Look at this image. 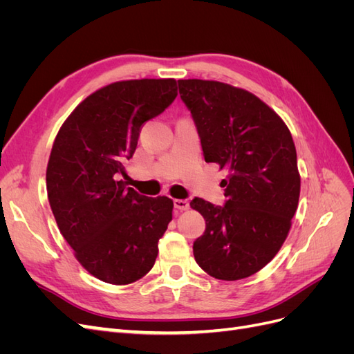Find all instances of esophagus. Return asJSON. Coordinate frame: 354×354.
I'll return each mask as SVG.
<instances>
[{"mask_svg":"<svg viewBox=\"0 0 354 354\" xmlns=\"http://www.w3.org/2000/svg\"><path fill=\"white\" fill-rule=\"evenodd\" d=\"M174 207L180 211H186L189 209V201L187 199H174Z\"/></svg>","mask_w":354,"mask_h":354,"instance_id":"esophagus-1","label":"esophagus"}]
</instances>
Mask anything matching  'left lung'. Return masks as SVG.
<instances>
[{
    "label": "left lung",
    "mask_w": 354,
    "mask_h": 354,
    "mask_svg": "<svg viewBox=\"0 0 354 354\" xmlns=\"http://www.w3.org/2000/svg\"><path fill=\"white\" fill-rule=\"evenodd\" d=\"M180 97L194 118L205 162L229 169L223 207L195 198L205 218L194 242L202 270L221 281L248 277L281 250L298 207L299 173L292 136L252 93L218 81L180 80Z\"/></svg>",
    "instance_id": "obj_1"
}]
</instances>
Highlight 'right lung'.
Listing matches in <instances>:
<instances>
[{
	"instance_id": "add662e5",
	"label": "right lung",
	"mask_w": 354,
	"mask_h": 354,
	"mask_svg": "<svg viewBox=\"0 0 354 354\" xmlns=\"http://www.w3.org/2000/svg\"><path fill=\"white\" fill-rule=\"evenodd\" d=\"M177 97V82L130 80L106 85L63 122L47 165V195L60 233L97 279L128 285L152 269L173 220V199L147 198L118 180L142 125Z\"/></svg>"
}]
</instances>
